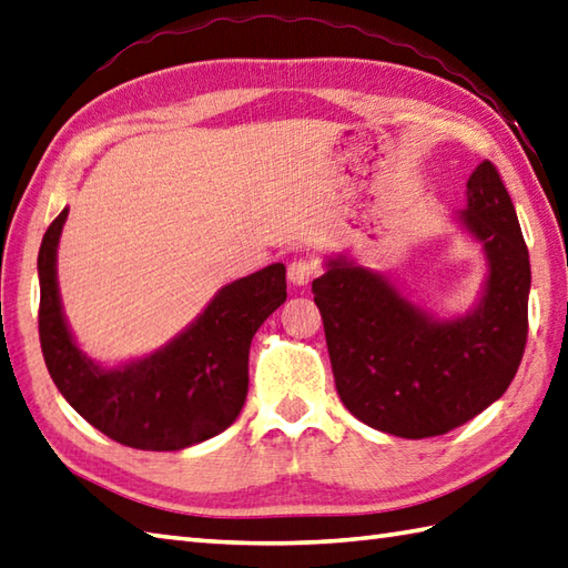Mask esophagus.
I'll return each mask as SVG.
<instances>
[{"label": "esophagus", "instance_id": "esophagus-1", "mask_svg": "<svg viewBox=\"0 0 568 568\" xmlns=\"http://www.w3.org/2000/svg\"><path fill=\"white\" fill-rule=\"evenodd\" d=\"M315 275H317V263L310 258H295L291 265H287V281L297 287L310 285Z\"/></svg>", "mask_w": 568, "mask_h": 568}]
</instances>
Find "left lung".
Wrapping results in <instances>:
<instances>
[{"label": "left lung", "instance_id": "1", "mask_svg": "<svg viewBox=\"0 0 568 568\" xmlns=\"http://www.w3.org/2000/svg\"><path fill=\"white\" fill-rule=\"evenodd\" d=\"M454 222L486 258L466 315L437 317L388 273L348 253L324 258L312 283L336 393L364 425L403 439L446 434L508 390L527 342L529 253L513 200L490 161L466 183Z\"/></svg>", "mask_w": 568, "mask_h": 568}]
</instances>
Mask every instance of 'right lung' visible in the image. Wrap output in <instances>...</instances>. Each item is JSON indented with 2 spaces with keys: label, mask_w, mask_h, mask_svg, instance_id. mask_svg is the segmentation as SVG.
I'll return each mask as SVG.
<instances>
[{
  "label": "right lung",
  "mask_w": 568,
  "mask_h": 568,
  "mask_svg": "<svg viewBox=\"0 0 568 568\" xmlns=\"http://www.w3.org/2000/svg\"><path fill=\"white\" fill-rule=\"evenodd\" d=\"M60 212L41 241L39 334L48 373L80 417L131 449L178 452L212 439L248 393L253 334L285 303V265L226 283L187 327L155 352L104 366L78 346L58 291Z\"/></svg>",
  "instance_id": "add662e5"
}]
</instances>
